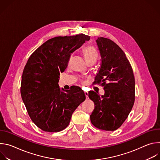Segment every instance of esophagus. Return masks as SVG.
<instances>
[{
	"label": "esophagus",
	"mask_w": 160,
	"mask_h": 160,
	"mask_svg": "<svg viewBox=\"0 0 160 160\" xmlns=\"http://www.w3.org/2000/svg\"><path fill=\"white\" fill-rule=\"evenodd\" d=\"M84 93H85V95L86 98H88V92H87V91H85V92Z\"/></svg>",
	"instance_id": "1"
}]
</instances>
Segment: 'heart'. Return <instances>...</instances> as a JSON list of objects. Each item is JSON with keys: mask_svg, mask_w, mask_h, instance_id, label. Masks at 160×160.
Wrapping results in <instances>:
<instances>
[{"mask_svg": "<svg viewBox=\"0 0 160 160\" xmlns=\"http://www.w3.org/2000/svg\"><path fill=\"white\" fill-rule=\"evenodd\" d=\"M83 54L87 61L89 60H94L96 61L98 57L97 51L92 46H87L83 49Z\"/></svg>", "mask_w": 160, "mask_h": 160, "instance_id": "1", "label": "heart"}]
</instances>
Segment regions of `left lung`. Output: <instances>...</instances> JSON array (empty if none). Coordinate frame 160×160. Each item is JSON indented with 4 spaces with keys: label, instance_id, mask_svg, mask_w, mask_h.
I'll return each mask as SVG.
<instances>
[{
    "label": "left lung",
    "instance_id": "8db88e82",
    "mask_svg": "<svg viewBox=\"0 0 160 160\" xmlns=\"http://www.w3.org/2000/svg\"><path fill=\"white\" fill-rule=\"evenodd\" d=\"M97 45L101 66L95 83H101L104 94L89 91L95 108L90 116L96 128L106 131L118 129L127 118L135 101V78L125 54L111 40L98 37Z\"/></svg>",
    "mask_w": 160,
    "mask_h": 160
}]
</instances>
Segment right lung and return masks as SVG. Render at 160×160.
<instances>
[{
	"label": "right lung",
	"mask_w": 160,
	"mask_h": 160,
	"mask_svg": "<svg viewBox=\"0 0 160 160\" xmlns=\"http://www.w3.org/2000/svg\"><path fill=\"white\" fill-rule=\"evenodd\" d=\"M89 39L83 33L56 37L43 43L30 56L21 77V95L31 120L41 130H64L73 112L85 101L81 88L74 86L61 91L58 82L71 54Z\"/></svg>",
	"instance_id": "1"
}]
</instances>
